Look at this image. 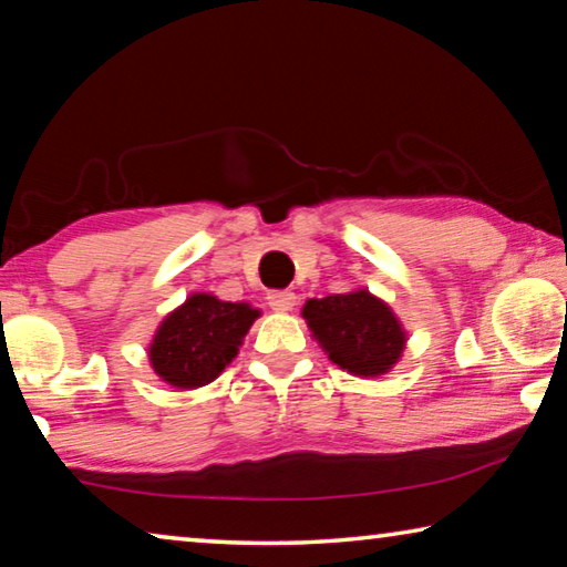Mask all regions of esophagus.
<instances>
[{
  "mask_svg": "<svg viewBox=\"0 0 567 567\" xmlns=\"http://www.w3.org/2000/svg\"><path fill=\"white\" fill-rule=\"evenodd\" d=\"M295 302H297V297L290 290H272V292H267V305H270L275 312H290L292 307H295Z\"/></svg>",
  "mask_w": 567,
  "mask_h": 567,
  "instance_id": "obj_1",
  "label": "esophagus"
}]
</instances>
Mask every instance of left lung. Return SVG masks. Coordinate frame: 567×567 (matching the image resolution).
<instances>
[{"label":"left lung","instance_id":"left-lung-1","mask_svg":"<svg viewBox=\"0 0 567 567\" xmlns=\"http://www.w3.org/2000/svg\"><path fill=\"white\" fill-rule=\"evenodd\" d=\"M302 315L330 360L352 375H382L405 348L395 315L364 290L307 300Z\"/></svg>","mask_w":567,"mask_h":567}]
</instances>
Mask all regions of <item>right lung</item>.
<instances>
[{"mask_svg":"<svg viewBox=\"0 0 567 567\" xmlns=\"http://www.w3.org/2000/svg\"><path fill=\"white\" fill-rule=\"evenodd\" d=\"M257 310L223 302L213 295H192L159 324L150 360L157 375L175 388H203L235 358Z\"/></svg>","mask_w":567,"mask_h":567,"instance_id":"add662e5","label":"right lung"}]
</instances>
